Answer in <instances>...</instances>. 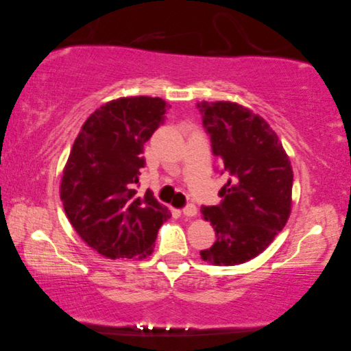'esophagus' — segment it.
<instances>
[{"instance_id": "1", "label": "esophagus", "mask_w": 351, "mask_h": 351, "mask_svg": "<svg viewBox=\"0 0 351 351\" xmlns=\"http://www.w3.org/2000/svg\"><path fill=\"white\" fill-rule=\"evenodd\" d=\"M182 213H184V217H188V218L195 217V215H197V208H195L194 204H186L185 208L182 209Z\"/></svg>"}]
</instances>
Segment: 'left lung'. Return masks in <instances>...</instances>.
<instances>
[{
  "instance_id": "1",
  "label": "left lung",
  "mask_w": 351,
  "mask_h": 351,
  "mask_svg": "<svg viewBox=\"0 0 351 351\" xmlns=\"http://www.w3.org/2000/svg\"><path fill=\"white\" fill-rule=\"evenodd\" d=\"M217 170L228 175L221 203L203 206L217 241L200 252L213 265H237L258 256L283 230L291 215L293 172L268 123L234 102H200Z\"/></svg>"
}]
</instances>
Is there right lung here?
<instances>
[{
    "mask_svg": "<svg viewBox=\"0 0 351 351\" xmlns=\"http://www.w3.org/2000/svg\"><path fill=\"white\" fill-rule=\"evenodd\" d=\"M169 108L149 96L106 102L86 120L71 149L60 200L78 236L106 258H147L170 218L149 190H134L145 166L143 145Z\"/></svg>",
    "mask_w": 351,
    "mask_h": 351,
    "instance_id": "1",
    "label": "right lung"
}]
</instances>
